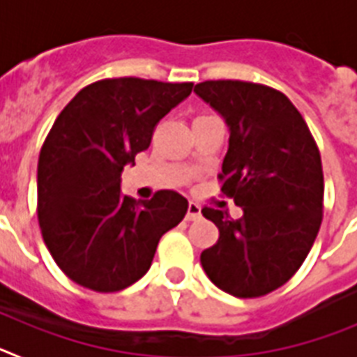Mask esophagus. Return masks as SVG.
Wrapping results in <instances>:
<instances>
[{
  "label": "esophagus",
  "instance_id": "obj_1",
  "mask_svg": "<svg viewBox=\"0 0 357 357\" xmlns=\"http://www.w3.org/2000/svg\"><path fill=\"white\" fill-rule=\"evenodd\" d=\"M200 218H202V207L198 206L197 202H189L185 220H188V222H197V220H200Z\"/></svg>",
  "mask_w": 357,
  "mask_h": 357
}]
</instances>
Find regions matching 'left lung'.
<instances>
[{
	"label": "left lung",
	"mask_w": 357,
	"mask_h": 357,
	"mask_svg": "<svg viewBox=\"0 0 357 357\" xmlns=\"http://www.w3.org/2000/svg\"><path fill=\"white\" fill-rule=\"evenodd\" d=\"M195 93L225 118L229 150L222 193L243 218L204 207L220 230L200 263L214 284L255 298L286 284L302 266L324 218L320 150L304 118L280 91L241 80H207Z\"/></svg>",
	"instance_id": "1"
}]
</instances>
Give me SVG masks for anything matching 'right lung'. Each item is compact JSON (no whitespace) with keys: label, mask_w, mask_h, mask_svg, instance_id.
<instances>
[{"label":"right lung","mask_w":357,"mask_h":357,"mask_svg":"<svg viewBox=\"0 0 357 357\" xmlns=\"http://www.w3.org/2000/svg\"><path fill=\"white\" fill-rule=\"evenodd\" d=\"M191 89V82L105 78L84 87L55 119L37 166V218L73 282L100 293L128 288L150 270L162 234L185 216L182 195L162 189L134 200L119 182Z\"/></svg>","instance_id":"obj_1"}]
</instances>
